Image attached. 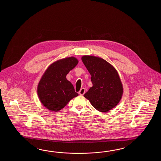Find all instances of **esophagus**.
<instances>
[{"mask_svg": "<svg viewBox=\"0 0 161 161\" xmlns=\"http://www.w3.org/2000/svg\"><path fill=\"white\" fill-rule=\"evenodd\" d=\"M85 88H82V89H80V90L79 91V94L80 95H83V94H85Z\"/></svg>", "mask_w": 161, "mask_h": 161, "instance_id": "esophagus-1", "label": "esophagus"}]
</instances>
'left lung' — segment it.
<instances>
[{"mask_svg":"<svg viewBox=\"0 0 161 161\" xmlns=\"http://www.w3.org/2000/svg\"><path fill=\"white\" fill-rule=\"evenodd\" d=\"M83 64L92 76V86L84 97L101 112L112 109L123 94V86L118 72L113 65L99 57L84 55Z\"/></svg>","mask_w":161,"mask_h":161,"instance_id":"1","label":"left lung"}]
</instances>
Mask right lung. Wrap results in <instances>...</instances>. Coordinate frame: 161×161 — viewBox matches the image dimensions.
<instances>
[{
	"label": "right lung",
	"mask_w": 161,
	"mask_h": 161,
	"mask_svg": "<svg viewBox=\"0 0 161 161\" xmlns=\"http://www.w3.org/2000/svg\"><path fill=\"white\" fill-rule=\"evenodd\" d=\"M78 60L75 57L60 59L45 70L37 86V94L43 106L53 112L63 109L70 100L78 96L66 76L75 67Z\"/></svg>",
	"instance_id": "right-lung-1"
}]
</instances>
